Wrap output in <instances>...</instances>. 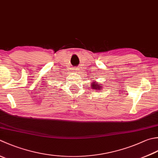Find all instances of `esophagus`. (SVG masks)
Instances as JSON below:
<instances>
[{"instance_id":"esophagus-1","label":"esophagus","mask_w":158,"mask_h":158,"mask_svg":"<svg viewBox=\"0 0 158 158\" xmlns=\"http://www.w3.org/2000/svg\"><path fill=\"white\" fill-rule=\"evenodd\" d=\"M79 68H77V67H75V68H74L73 69V71H75V73H78L79 72Z\"/></svg>"}]
</instances>
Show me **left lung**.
<instances>
[{
    "label": "left lung",
    "mask_w": 158,
    "mask_h": 158,
    "mask_svg": "<svg viewBox=\"0 0 158 158\" xmlns=\"http://www.w3.org/2000/svg\"><path fill=\"white\" fill-rule=\"evenodd\" d=\"M94 83H93V84H92V88H94V89H97V88H98V89H101V88H100V86L99 85H97V84H96V82H93ZM102 86V85H101Z\"/></svg>",
    "instance_id": "obj_1"
}]
</instances>
